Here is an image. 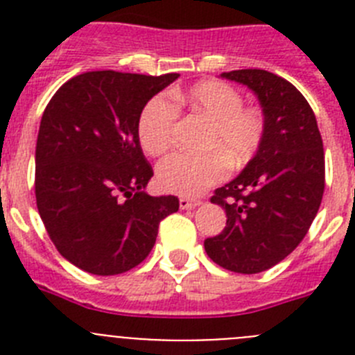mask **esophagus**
<instances>
[{"label": "esophagus", "instance_id": "34e87169", "mask_svg": "<svg viewBox=\"0 0 355 355\" xmlns=\"http://www.w3.org/2000/svg\"><path fill=\"white\" fill-rule=\"evenodd\" d=\"M200 205V200L197 199H188V197H181L180 199V208L181 209H192L196 206Z\"/></svg>", "mask_w": 355, "mask_h": 355}]
</instances>
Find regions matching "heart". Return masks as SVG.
<instances>
[{"label":"heart","instance_id":"heart-1","mask_svg":"<svg viewBox=\"0 0 355 355\" xmlns=\"http://www.w3.org/2000/svg\"><path fill=\"white\" fill-rule=\"evenodd\" d=\"M178 106H188L209 122L200 156L175 153L158 165L156 180L165 192L196 197L220 183L229 167L240 171L261 149L266 135V119L261 110L243 106V97L224 81H200L187 92L174 90L155 96L139 117V139L150 156L167 153L174 144Z\"/></svg>","mask_w":355,"mask_h":355}]
</instances>
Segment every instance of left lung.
<instances>
[{
	"mask_svg": "<svg viewBox=\"0 0 355 355\" xmlns=\"http://www.w3.org/2000/svg\"><path fill=\"white\" fill-rule=\"evenodd\" d=\"M222 78L258 96L266 135L236 180L213 193L227 222L220 234L206 238L205 249L225 270L258 274L293 252L311 227L325 188L324 142L311 106L290 81L263 69Z\"/></svg>",
	"mask_w": 355,
	"mask_h": 355,
	"instance_id": "8db88e82",
	"label": "left lung"
}]
</instances>
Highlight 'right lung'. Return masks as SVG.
I'll return each instance as SVG.
<instances>
[{
	"mask_svg": "<svg viewBox=\"0 0 355 355\" xmlns=\"http://www.w3.org/2000/svg\"><path fill=\"white\" fill-rule=\"evenodd\" d=\"M178 72L146 76L92 71L71 78L44 110L35 149L37 209L56 250L96 275L128 272L147 258L174 196L144 192L153 167L139 117Z\"/></svg>",
	"mask_w": 355,
	"mask_h": 355,
	"instance_id": "add662e5",
	"label": "right lung"
}]
</instances>
